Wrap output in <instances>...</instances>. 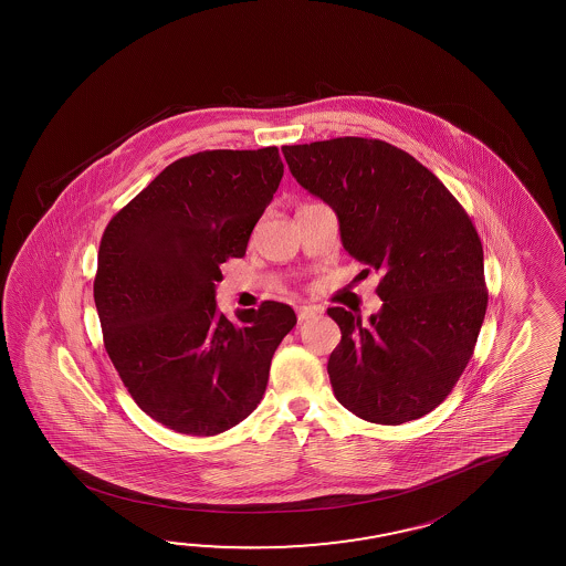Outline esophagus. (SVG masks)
I'll return each mask as SVG.
<instances>
[{
  "mask_svg": "<svg viewBox=\"0 0 566 566\" xmlns=\"http://www.w3.org/2000/svg\"><path fill=\"white\" fill-rule=\"evenodd\" d=\"M296 314H298V321L304 322L308 321V318H316V316H321L322 308H318V306H298V308H296Z\"/></svg>",
  "mask_w": 566,
  "mask_h": 566,
  "instance_id": "esophagus-1",
  "label": "esophagus"
}]
</instances>
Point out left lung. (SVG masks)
<instances>
[{
  "label": "left lung",
  "instance_id": "8db88e82",
  "mask_svg": "<svg viewBox=\"0 0 566 566\" xmlns=\"http://www.w3.org/2000/svg\"><path fill=\"white\" fill-rule=\"evenodd\" d=\"M282 154L300 186L336 212L342 245L364 274H382V308L368 324L328 308L342 332L328 360L334 396L374 424L424 417L459 382L489 304L469 213L432 171L382 139L346 136Z\"/></svg>",
  "mask_w": 566,
  "mask_h": 566
}]
</instances>
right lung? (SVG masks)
<instances>
[{
	"mask_svg": "<svg viewBox=\"0 0 566 566\" xmlns=\"http://www.w3.org/2000/svg\"><path fill=\"white\" fill-rule=\"evenodd\" d=\"M284 164L276 146L206 149L170 164L104 230L94 300L104 346L136 405L180 434L213 437L254 412L289 304L216 306L228 258H242Z\"/></svg>",
	"mask_w": 566,
	"mask_h": 566,
	"instance_id": "add662e5",
	"label": "right lung"
}]
</instances>
